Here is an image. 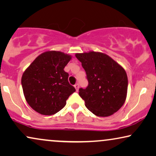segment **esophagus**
Segmentation results:
<instances>
[{"mask_svg": "<svg viewBox=\"0 0 156 156\" xmlns=\"http://www.w3.org/2000/svg\"><path fill=\"white\" fill-rule=\"evenodd\" d=\"M74 87H75V88H76V91H78V88H79V84L76 83V84L74 86Z\"/></svg>", "mask_w": 156, "mask_h": 156, "instance_id": "1", "label": "esophagus"}]
</instances>
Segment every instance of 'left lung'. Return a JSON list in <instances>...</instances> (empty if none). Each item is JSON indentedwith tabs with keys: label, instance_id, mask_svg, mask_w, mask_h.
I'll list each match as a JSON object with an SVG mask.
<instances>
[{
	"label": "left lung",
	"instance_id": "left-lung-1",
	"mask_svg": "<svg viewBox=\"0 0 156 156\" xmlns=\"http://www.w3.org/2000/svg\"><path fill=\"white\" fill-rule=\"evenodd\" d=\"M86 70L88 86L79 95L87 108L99 117L113 115L123 106L128 92V76L120 64L101 52L76 53Z\"/></svg>",
	"mask_w": 156,
	"mask_h": 156
}]
</instances>
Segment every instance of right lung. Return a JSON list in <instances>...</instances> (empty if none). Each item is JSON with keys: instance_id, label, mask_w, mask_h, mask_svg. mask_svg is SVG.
Masks as SVG:
<instances>
[{"instance_id": "right-lung-1", "label": "right lung", "mask_w": 156, "mask_h": 156, "mask_svg": "<svg viewBox=\"0 0 156 156\" xmlns=\"http://www.w3.org/2000/svg\"><path fill=\"white\" fill-rule=\"evenodd\" d=\"M72 56L61 51H48L39 55L23 73L21 84L26 101L40 114L51 115L66 104L76 91L68 83L64 68Z\"/></svg>"}]
</instances>
